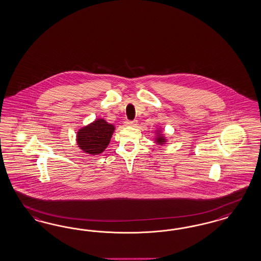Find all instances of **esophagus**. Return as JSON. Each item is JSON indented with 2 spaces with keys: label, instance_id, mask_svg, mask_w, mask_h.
I'll return each instance as SVG.
<instances>
[{
  "label": "esophagus",
  "instance_id": "1",
  "mask_svg": "<svg viewBox=\"0 0 261 261\" xmlns=\"http://www.w3.org/2000/svg\"><path fill=\"white\" fill-rule=\"evenodd\" d=\"M137 120H127L125 121V125L126 126H135V125H137Z\"/></svg>",
  "mask_w": 261,
  "mask_h": 261
}]
</instances>
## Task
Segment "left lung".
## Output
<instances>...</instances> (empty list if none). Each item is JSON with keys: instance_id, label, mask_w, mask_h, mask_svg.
Returning <instances> with one entry per match:
<instances>
[{"instance_id": "1", "label": "left lung", "mask_w": 261, "mask_h": 261, "mask_svg": "<svg viewBox=\"0 0 261 261\" xmlns=\"http://www.w3.org/2000/svg\"><path fill=\"white\" fill-rule=\"evenodd\" d=\"M156 134H157V137L155 139V142L159 143V144H165L166 142V139L164 134L160 130H159L158 133H156Z\"/></svg>"}]
</instances>
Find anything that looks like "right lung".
I'll list each match as a JSON object with an SVG mask.
<instances>
[{
    "mask_svg": "<svg viewBox=\"0 0 261 261\" xmlns=\"http://www.w3.org/2000/svg\"><path fill=\"white\" fill-rule=\"evenodd\" d=\"M115 126L103 119H95L92 123L79 129L76 142L83 152L98 155L108 146Z\"/></svg>",
    "mask_w": 261,
    "mask_h": 261,
    "instance_id": "1",
    "label": "right lung"
}]
</instances>
